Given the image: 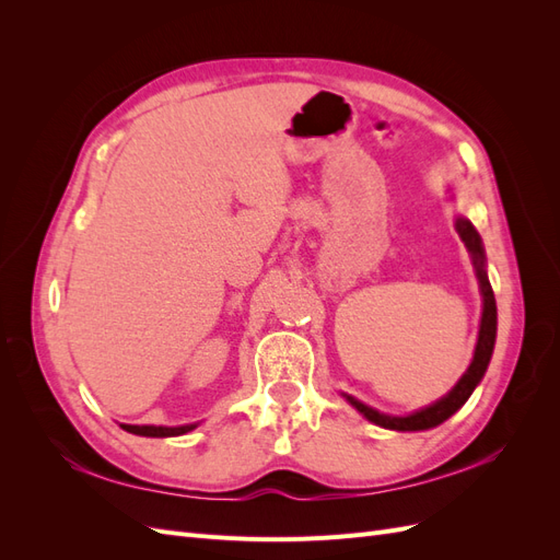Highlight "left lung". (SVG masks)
<instances>
[{
	"label": "left lung",
	"mask_w": 560,
	"mask_h": 560,
	"mask_svg": "<svg viewBox=\"0 0 560 560\" xmlns=\"http://www.w3.org/2000/svg\"><path fill=\"white\" fill-rule=\"evenodd\" d=\"M455 229H457V233H460L463 243L467 245V249L471 254V261H474V268H477V278H479L481 294H483V315H481V329H479L477 350H474V360H471L469 369L465 371V376L457 381V385L451 389V393L444 399H439L436 404L428 406V409H422V411L411 413V416H404V418L378 413L376 409H371V406H366V404L358 401L354 397L346 395V399L354 406V409H358L366 420L376 422V425H381V428L401 430V432L436 428L439 422H444L446 418H451L469 399V395L474 393V387L479 385V381L486 374L488 362H490V354H493L495 331H498V308H495L493 287H490L488 276H486V268H483V261H486L483 245H481V238H479L477 229H474L467 222V219H457Z\"/></svg>",
	"instance_id": "obj_1"
}]
</instances>
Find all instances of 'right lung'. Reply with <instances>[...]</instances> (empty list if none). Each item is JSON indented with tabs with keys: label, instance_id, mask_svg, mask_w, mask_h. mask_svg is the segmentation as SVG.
<instances>
[{
	"label": "right lung",
	"instance_id": "1",
	"mask_svg": "<svg viewBox=\"0 0 560 560\" xmlns=\"http://www.w3.org/2000/svg\"><path fill=\"white\" fill-rule=\"evenodd\" d=\"M126 432L140 436H179L191 432L196 425H179V428H156V425H121Z\"/></svg>",
	"mask_w": 560,
	"mask_h": 560
}]
</instances>
